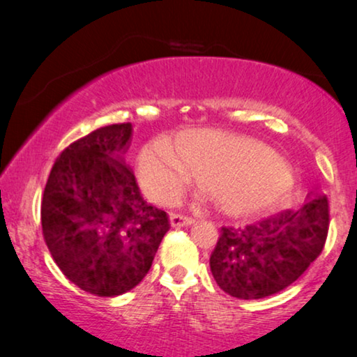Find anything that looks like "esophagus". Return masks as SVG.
<instances>
[{"mask_svg":"<svg viewBox=\"0 0 357 357\" xmlns=\"http://www.w3.org/2000/svg\"><path fill=\"white\" fill-rule=\"evenodd\" d=\"M193 222H195V219H193V218L183 216V214H172V216H170V224H172L174 227L192 226Z\"/></svg>","mask_w":357,"mask_h":357,"instance_id":"obj_1","label":"esophagus"}]
</instances>
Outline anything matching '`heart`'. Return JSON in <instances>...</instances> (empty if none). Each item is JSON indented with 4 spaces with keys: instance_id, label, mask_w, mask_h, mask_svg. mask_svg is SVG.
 Listing matches in <instances>:
<instances>
[{
    "instance_id": "obj_1",
    "label": "heart",
    "mask_w": 357,
    "mask_h": 357,
    "mask_svg": "<svg viewBox=\"0 0 357 357\" xmlns=\"http://www.w3.org/2000/svg\"><path fill=\"white\" fill-rule=\"evenodd\" d=\"M175 151L155 141L141 153V183L155 202L178 203L199 182L222 213L252 218L276 211L289 198L286 162L255 139L199 130L182 136Z\"/></svg>"
}]
</instances>
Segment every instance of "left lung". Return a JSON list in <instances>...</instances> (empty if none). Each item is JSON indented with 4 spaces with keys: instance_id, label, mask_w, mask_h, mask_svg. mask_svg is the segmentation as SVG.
<instances>
[{
    "instance_id": "8db88e82",
    "label": "left lung",
    "mask_w": 357,
    "mask_h": 357,
    "mask_svg": "<svg viewBox=\"0 0 357 357\" xmlns=\"http://www.w3.org/2000/svg\"><path fill=\"white\" fill-rule=\"evenodd\" d=\"M328 226V199L309 195L297 211L287 209L243 229L222 227L209 258L214 280L237 299L276 294L317 260Z\"/></svg>"
}]
</instances>
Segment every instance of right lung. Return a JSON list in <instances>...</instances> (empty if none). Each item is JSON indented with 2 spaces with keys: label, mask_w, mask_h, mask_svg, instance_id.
I'll use <instances>...</instances> for the list:
<instances>
[{
  "label": "right lung",
  "mask_w": 357,
  "mask_h": 357,
  "mask_svg": "<svg viewBox=\"0 0 357 357\" xmlns=\"http://www.w3.org/2000/svg\"><path fill=\"white\" fill-rule=\"evenodd\" d=\"M133 126H102L58 155L43 190L42 232L68 280L100 297L125 294L148 275L169 216L141 197L125 162Z\"/></svg>",
  "instance_id": "right-lung-1"
}]
</instances>
